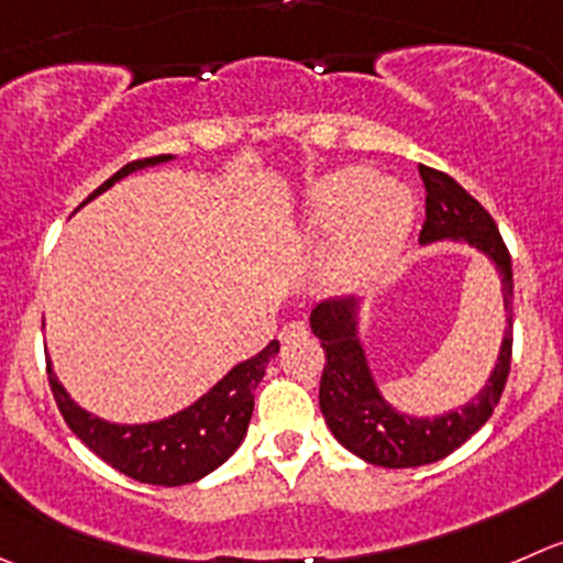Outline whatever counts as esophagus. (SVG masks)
<instances>
[{
    "mask_svg": "<svg viewBox=\"0 0 563 563\" xmlns=\"http://www.w3.org/2000/svg\"><path fill=\"white\" fill-rule=\"evenodd\" d=\"M305 335H308V327H305L302 321H288V324L280 330L283 343H291V341H297V338H305Z\"/></svg>",
    "mask_w": 563,
    "mask_h": 563,
    "instance_id": "34e87169",
    "label": "esophagus"
}]
</instances>
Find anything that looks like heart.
<instances>
[{"label": "heart", "instance_id": "heart-1", "mask_svg": "<svg viewBox=\"0 0 563 563\" xmlns=\"http://www.w3.org/2000/svg\"><path fill=\"white\" fill-rule=\"evenodd\" d=\"M412 220V192L396 181H379L368 167L327 173L305 198L310 236L327 239L335 233L330 269L346 286L385 275L401 255Z\"/></svg>", "mask_w": 563, "mask_h": 563}]
</instances>
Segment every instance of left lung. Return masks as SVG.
I'll use <instances>...</instances> for the list:
<instances>
[{
	"mask_svg": "<svg viewBox=\"0 0 563 563\" xmlns=\"http://www.w3.org/2000/svg\"><path fill=\"white\" fill-rule=\"evenodd\" d=\"M418 173L427 187V220L420 228V244L454 239L467 242L493 261L504 286L506 332L493 376L471 404L438 418H409L382 398L371 376L357 338V299H324L310 310V330L321 341L327 357L319 385V407L327 427L343 449L379 467L432 465L460 449L495 412L511 368L515 277L511 255L498 225L489 211L451 176L427 165H420Z\"/></svg>",
	"mask_w": 563,
	"mask_h": 563,
	"instance_id": "8db88e82",
	"label": "left lung"
}]
</instances>
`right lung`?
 Masks as SVG:
<instances>
[{"label":"right lung","instance_id":"obj_1","mask_svg":"<svg viewBox=\"0 0 563 563\" xmlns=\"http://www.w3.org/2000/svg\"><path fill=\"white\" fill-rule=\"evenodd\" d=\"M170 159L173 156L165 154L129 162L87 200L101 195L103 189H109L129 173ZM277 352H280V343L272 341L255 357L244 360L236 368L228 371L192 407L181 409L165 420H156V423H136V427L109 423V420L96 418L87 409H81L57 382L52 363H48V385H52L54 401H57L70 432L92 454L101 456L107 465H112L114 471L134 478V482L156 484V487H181V484H192L209 476L242 445L250 418H253L255 387L264 379L266 365Z\"/></svg>","mask_w":563,"mask_h":563}]
</instances>
